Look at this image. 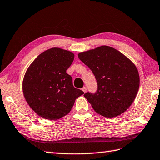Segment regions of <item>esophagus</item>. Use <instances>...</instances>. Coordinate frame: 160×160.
Returning a JSON list of instances; mask_svg holds the SVG:
<instances>
[{"label": "esophagus", "instance_id": "esophagus-1", "mask_svg": "<svg viewBox=\"0 0 160 160\" xmlns=\"http://www.w3.org/2000/svg\"><path fill=\"white\" fill-rule=\"evenodd\" d=\"M82 90L83 91V92H87V87H83L82 88Z\"/></svg>", "mask_w": 160, "mask_h": 160}]
</instances>
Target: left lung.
<instances>
[{"mask_svg":"<svg viewBox=\"0 0 160 160\" xmlns=\"http://www.w3.org/2000/svg\"><path fill=\"white\" fill-rule=\"evenodd\" d=\"M78 58L97 80V92L84 95L95 112L107 118L125 112L139 89L140 77L134 63L121 52L107 46L82 52Z\"/></svg>","mask_w":160,"mask_h":160,"instance_id":"left-lung-1","label":"left lung"}]
</instances>
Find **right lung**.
I'll return each mask as SVG.
<instances>
[{
    "instance_id": "1",
    "label": "right lung",
    "mask_w": 160,
    "mask_h": 160,
    "mask_svg": "<svg viewBox=\"0 0 160 160\" xmlns=\"http://www.w3.org/2000/svg\"><path fill=\"white\" fill-rule=\"evenodd\" d=\"M74 54L52 48L40 54L26 72L22 91L29 106L39 116L57 120L71 111L77 98L84 94L74 88L72 78L66 73Z\"/></svg>"
}]
</instances>
